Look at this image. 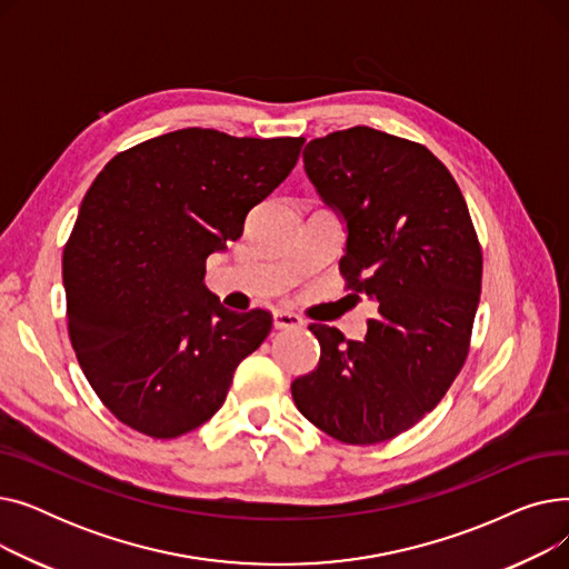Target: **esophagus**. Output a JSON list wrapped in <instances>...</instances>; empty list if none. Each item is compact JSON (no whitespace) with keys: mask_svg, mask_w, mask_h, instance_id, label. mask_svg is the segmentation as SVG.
<instances>
[{"mask_svg":"<svg viewBox=\"0 0 569 569\" xmlns=\"http://www.w3.org/2000/svg\"><path fill=\"white\" fill-rule=\"evenodd\" d=\"M302 325H305L302 316H297L292 311H283V309L274 311V327H277V330H297V327H302Z\"/></svg>","mask_w":569,"mask_h":569,"instance_id":"esophagus-1","label":"esophagus"}]
</instances>
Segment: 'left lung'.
Returning a JSON list of instances; mask_svg holds the SVG:
<instances>
[{
	"label": "left lung",
	"instance_id": "1",
	"mask_svg": "<svg viewBox=\"0 0 569 569\" xmlns=\"http://www.w3.org/2000/svg\"><path fill=\"white\" fill-rule=\"evenodd\" d=\"M305 168L346 219V290L367 295L378 316L365 341L309 325L320 362L292 380V399L341 442L392 440L440 403L466 362L480 239L455 177L420 142L352 127L311 140Z\"/></svg>",
	"mask_w": 569,
	"mask_h": 569
}]
</instances>
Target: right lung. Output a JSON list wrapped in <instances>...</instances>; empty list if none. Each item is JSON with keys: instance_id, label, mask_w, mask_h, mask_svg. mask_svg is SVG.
<instances>
[{"instance_id": "right-lung-1", "label": "right lung", "mask_w": 569, "mask_h": 569, "mask_svg": "<svg viewBox=\"0 0 569 569\" xmlns=\"http://www.w3.org/2000/svg\"><path fill=\"white\" fill-rule=\"evenodd\" d=\"M302 144L179 129L119 152L89 187L62 262L69 337L122 425L163 440L204 425L272 330L264 309H226L204 262L242 237Z\"/></svg>"}]
</instances>
